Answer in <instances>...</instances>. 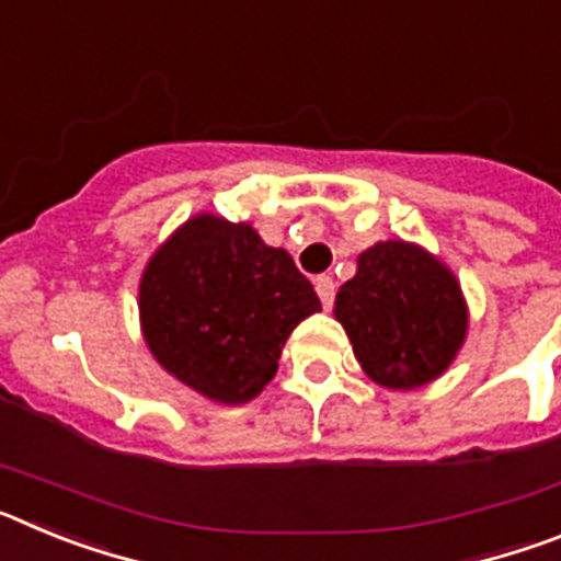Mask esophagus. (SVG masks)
<instances>
[{"label": "esophagus", "mask_w": 561, "mask_h": 561, "mask_svg": "<svg viewBox=\"0 0 561 561\" xmlns=\"http://www.w3.org/2000/svg\"><path fill=\"white\" fill-rule=\"evenodd\" d=\"M314 289H317V295H320V300H323L325 309H331V304H334V291H336L334 277H329V275L314 277Z\"/></svg>", "instance_id": "obj_1"}]
</instances>
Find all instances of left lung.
Masks as SVG:
<instances>
[{
    "label": "left lung",
    "mask_w": 561,
    "mask_h": 561,
    "mask_svg": "<svg viewBox=\"0 0 561 561\" xmlns=\"http://www.w3.org/2000/svg\"><path fill=\"white\" fill-rule=\"evenodd\" d=\"M334 317L362 370L390 390H415L453 365L469 311L458 277L424 247L379 241L356 257Z\"/></svg>",
    "instance_id": "obj_1"
}]
</instances>
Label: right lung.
Listing matches in <instances>:
<instances>
[{"label": "right lung", "instance_id": "1", "mask_svg": "<svg viewBox=\"0 0 561 561\" xmlns=\"http://www.w3.org/2000/svg\"><path fill=\"white\" fill-rule=\"evenodd\" d=\"M320 311L291 255L252 225L199 213L153 252L140 280V325L162 368L196 393L244 404L270 385L286 340Z\"/></svg>", "mask_w": 561, "mask_h": 561}]
</instances>
